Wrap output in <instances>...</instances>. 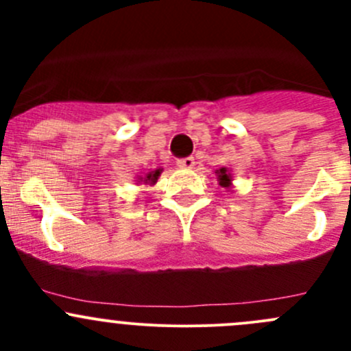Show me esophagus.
Returning a JSON list of instances; mask_svg holds the SVG:
<instances>
[{"label": "esophagus", "mask_w": 351, "mask_h": 351, "mask_svg": "<svg viewBox=\"0 0 351 351\" xmlns=\"http://www.w3.org/2000/svg\"><path fill=\"white\" fill-rule=\"evenodd\" d=\"M176 166L178 168H183V169H192L193 166H195V159L193 158H182L176 161Z\"/></svg>", "instance_id": "esophagus-1"}]
</instances>
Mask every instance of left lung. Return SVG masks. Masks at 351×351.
I'll return each mask as SVG.
<instances>
[{"label":"left lung","instance_id":"1","mask_svg":"<svg viewBox=\"0 0 351 351\" xmlns=\"http://www.w3.org/2000/svg\"><path fill=\"white\" fill-rule=\"evenodd\" d=\"M217 176H219V185L231 186V173H229L228 168L217 169Z\"/></svg>","mask_w":351,"mask_h":351}]
</instances>
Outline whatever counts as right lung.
Masks as SVG:
<instances>
[{"mask_svg": "<svg viewBox=\"0 0 351 351\" xmlns=\"http://www.w3.org/2000/svg\"><path fill=\"white\" fill-rule=\"evenodd\" d=\"M161 173H162V168L154 169V171L146 173V175H144V176H139V182H144V183H149V185H154V183L158 182V178H159V175H161Z\"/></svg>", "mask_w": 351, "mask_h": 351, "instance_id": "add662e5", "label": "right lung"}]
</instances>
